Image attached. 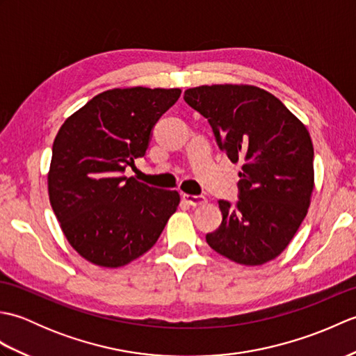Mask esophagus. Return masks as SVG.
<instances>
[{
	"label": "esophagus",
	"instance_id": "esophagus-1",
	"mask_svg": "<svg viewBox=\"0 0 356 356\" xmlns=\"http://www.w3.org/2000/svg\"><path fill=\"white\" fill-rule=\"evenodd\" d=\"M182 199L185 203H188L190 207H200V205H205L207 203V197H203V195H191V194H184Z\"/></svg>",
	"mask_w": 356,
	"mask_h": 356
}]
</instances>
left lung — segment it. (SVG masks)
I'll use <instances>...</instances> for the list:
<instances>
[{"mask_svg":"<svg viewBox=\"0 0 356 356\" xmlns=\"http://www.w3.org/2000/svg\"><path fill=\"white\" fill-rule=\"evenodd\" d=\"M184 99L208 119L229 161L243 162L238 202L218 200L223 220L207 234L208 245L245 266L274 260L311 205L314 145L306 125L255 86H200L188 88Z\"/></svg>","mask_w":356,"mask_h":356,"instance_id":"8db88e82","label":"left lung"}]
</instances>
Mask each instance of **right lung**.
Instances as JSON below:
<instances>
[{
  "label": "right lung",
  "instance_id": "obj_1",
  "mask_svg": "<svg viewBox=\"0 0 356 356\" xmlns=\"http://www.w3.org/2000/svg\"><path fill=\"white\" fill-rule=\"evenodd\" d=\"M180 88H113L96 95L59 128L47 174L49 199L82 259L125 266L149 251L176 213L177 191L125 177L145 156L151 130Z\"/></svg>",
  "mask_w": 356,
  "mask_h": 356
}]
</instances>
